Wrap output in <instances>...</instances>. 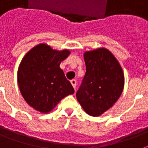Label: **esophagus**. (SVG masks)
Returning a JSON list of instances; mask_svg holds the SVG:
<instances>
[{
    "label": "esophagus",
    "instance_id": "34e87169",
    "mask_svg": "<svg viewBox=\"0 0 148 148\" xmlns=\"http://www.w3.org/2000/svg\"><path fill=\"white\" fill-rule=\"evenodd\" d=\"M71 83L73 88H74V90H75V89H76V85H77L76 80H71Z\"/></svg>",
    "mask_w": 148,
    "mask_h": 148
}]
</instances>
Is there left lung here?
Segmentation results:
<instances>
[{
  "mask_svg": "<svg viewBox=\"0 0 148 148\" xmlns=\"http://www.w3.org/2000/svg\"><path fill=\"white\" fill-rule=\"evenodd\" d=\"M86 73L76 97L88 114L97 117L110 108L121 95L124 76L119 62L106 48L84 54Z\"/></svg>",
  "mask_w": 148,
  "mask_h": 148,
  "instance_id": "1",
  "label": "left lung"
}]
</instances>
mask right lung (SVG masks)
I'll list each match as a JSON object with an SVG mask.
<instances>
[{
    "mask_svg": "<svg viewBox=\"0 0 148 148\" xmlns=\"http://www.w3.org/2000/svg\"><path fill=\"white\" fill-rule=\"evenodd\" d=\"M70 54L68 50L56 51L40 44L25 54L17 71L22 96L29 105L41 113H48L74 90L60 64Z\"/></svg>",
    "mask_w": 148,
    "mask_h": 148,
    "instance_id": "right-lung-1",
    "label": "right lung"
}]
</instances>
